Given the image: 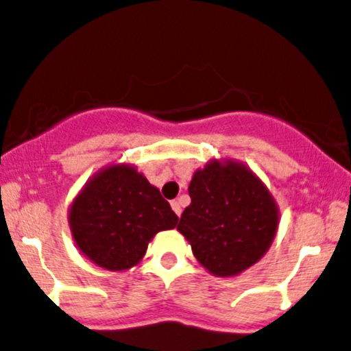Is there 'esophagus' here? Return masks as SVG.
<instances>
[{
	"label": "esophagus",
	"instance_id": "obj_1",
	"mask_svg": "<svg viewBox=\"0 0 351 351\" xmlns=\"http://www.w3.org/2000/svg\"><path fill=\"white\" fill-rule=\"evenodd\" d=\"M171 208L176 215H182V204H180V201H171Z\"/></svg>",
	"mask_w": 351,
	"mask_h": 351
}]
</instances>
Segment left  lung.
<instances>
[{
    "instance_id": "obj_1",
    "label": "left lung",
    "mask_w": 351,
    "mask_h": 351,
    "mask_svg": "<svg viewBox=\"0 0 351 351\" xmlns=\"http://www.w3.org/2000/svg\"><path fill=\"white\" fill-rule=\"evenodd\" d=\"M189 195L176 228L209 274L232 277L261 260L279 227V208L247 166L213 159L194 173Z\"/></svg>"
}]
</instances>
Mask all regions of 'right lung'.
<instances>
[{
    "label": "right lung",
    "mask_w": 351,
    "mask_h": 351,
    "mask_svg": "<svg viewBox=\"0 0 351 351\" xmlns=\"http://www.w3.org/2000/svg\"><path fill=\"white\" fill-rule=\"evenodd\" d=\"M178 216L159 189L130 165H112L86 182L72 201L69 225L81 253L106 270L135 267L160 230Z\"/></svg>",
    "instance_id": "add662e5"
}]
</instances>
